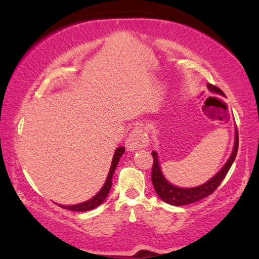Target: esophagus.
<instances>
[{"label": "esophagus", "instance_id": "34e87169", "mask_svg": "<svg viewBox=\"0 0 259 259\" xmlns=\"http://www.w3.org/2000/svg\"><path fill=\"white\" fill-rule=\"evenodd\" d=\"M125 146L130 150H136L137 148L148 146V137L142 126H135L134 130L130 133L128 139H126Z\"/></svg>", "mask_w": 259, "mask_h": 259}]
</instances>
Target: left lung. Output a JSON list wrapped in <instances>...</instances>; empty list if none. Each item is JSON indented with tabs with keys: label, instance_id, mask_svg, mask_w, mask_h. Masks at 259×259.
Instances as JSON below:
<instances>
[{
	"label": "left lung",
	"instance_id": "8db88e82",
	"mask_svg": "<svg viewBox=\"0 0 259 259\" xmlns=\"http://www.w3.org/2000/svg\"><path fill=\"white\" fill-rule=\"evenodd\" d=\"M207 86L209 88V91L221 94V95H224V93L221 91L219 87L214 86V84L208 83ZM238 147H239V136H238V130H237L236 143H234L232 155L230 156L227 164L222 167V170H221L214 178H211L209 181L204 183V185H201L199 187H195V188H188V189L187 188H178L165 180V178L163 177L161 172V168H159L157 154L153 152L152 155H153L154 161H153V168H152V182L155 188V191H156V194L163 201L175 206L192 204L200 199H204L205 197L213 194V192L218 189V187L221 185V182L223 181V179L225 178V176H227L230 167L232 165L234 158L237 156Z\"/></svg>",
	"mask_w": 259,
	"mask_h": 259
}]
</instances>
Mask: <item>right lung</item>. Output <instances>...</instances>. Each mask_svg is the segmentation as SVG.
<instances>
[{
    "mask_svg": "<svg viewBox=\"0 0 259 259\" xmlns=\"http://www.w3.org/2000/svg\"><path fill=\"white\" fill-rule=\"evenodd\" d=\"M124 147H119L114 153V156L113 159H112V164H111V168H110V172H109V176H107V179L105 181V185L103 186L102 189L100 190V192L95 196L93 197L92 199H89L87 201H84V203L81 204H78V205H72V206H63V205H60L62 208L65 209H70V210H73V211H87V210H91L96 208L97 206H100L103 201L106 199L107 195H109L110 189L112 187V177H113V173L115 171V167L117 165V163L120 161V157L123 155L124 153Z\"/></svg>",
    "mask_w": 259,
    "mask_h": 259,
    "instance_id": "add662e5",
    "label": "right lung"
}]
</instances>
